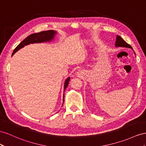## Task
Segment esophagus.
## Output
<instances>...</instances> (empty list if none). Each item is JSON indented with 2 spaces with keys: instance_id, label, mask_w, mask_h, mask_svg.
<instances>
[{
  "instance_id": "obj_1",
  "label": "esophagus",
  "mask_w": 146,
  "mask_h": 146,
  "mask_svg": "<svg viewBox=\"0 0 146 146\" xmlns=\"http://www.w3.org/2000/svg\"><path fill=\"white\" fill-rule=\"evenodd\" d=\"M78 73V75H79V74H80V73Z\"/></svg>"
}]
</instances>
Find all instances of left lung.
Segmentation results:
<instances>
[{"label":"left lung","instance_id":"obj_1","mask_svg":"<svg viewBox=\"0 0 146 146\" xmlns=\"http://www.w3.org/2000/svg\"><path fill=\"white\" fill-rule=\"evenodd\" d=\"M115 46L116 47H123V48H128L133 49L131 46L129 44H128L127 42H125V41L123 40V39H122V38H121L119 35H117V37H116Z\"/></svg>","mask_w":146,"mask_h":146}]
</instances>
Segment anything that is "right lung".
I'll return each instance as SVG.
<instances>
[{
  "mask_svg": "<svg viewBox=\"0 0 146 146\" xmlns=\"http://www.w3.org/2000/svg\"><path fill=\"white\" fill-rule=\"evenodd\" d=\"M56 33H57L56 31L49 30L47 31H43L38 33H35V34H33L29 35L26 38H25L21 43H20L17 46H16V48L14 49L13 52L12 54V56H13L16 52H17L19 49L23 48L24 46L26 45L29 44L31 43L46 42V41H49L52 40L54 38V35H56ZM70 80V78H68L65 81L64 91L68 85ZM64 94L63 97V101H64Z\"/></svg>",
  "mask_w": 146,
  "mask_h": 146,
  "instance_id": "obj_1",
  "label": "right lung"
}]
</instances>
